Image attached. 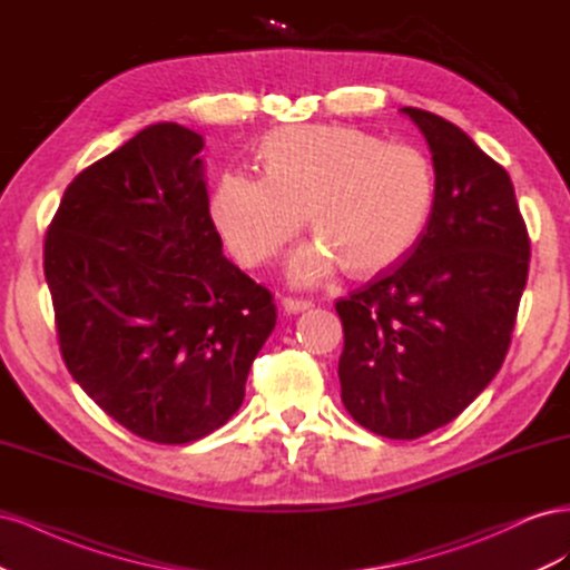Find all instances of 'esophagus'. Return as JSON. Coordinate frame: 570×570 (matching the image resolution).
I'll return each mask as SVG.
<instances>
[{"label": "esophagus", "instance_id": "esophagus-1", "mask_svg": "<svg viewBox=\"0 0 570 570\" xmlns=\"http://www.w3.org/2000/svg\"><path fill=\"white\" fill-rule=\"evenodd\" d=\"M314 302L312 299H302V297H283V308L287 314H299L306 312V308H312Z\"/></svg>", "mask_w": 570, "mask_h": 570}]
</instances>
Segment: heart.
Segmentation results:
<instances>
[{"mask_svg": "<svg viewBox=\"0 0 570 570\" xmlns=\"http://www.w3.org/2000/svg\"><path fill=\"white\" fill-rule=\"evenodd\" d=\"M264 176L226 170L212 218L239 264L254 268L289 243L304 216L318 243L289 258L297 283H314L335 262L377 273L425 233L435 209V166L416 145L342 126H289L262 145Z\"/></svg>", "mask_w": 570, "mask_h": 570, "instance_id": "heart-1", "label": "heart"}]
</instances>
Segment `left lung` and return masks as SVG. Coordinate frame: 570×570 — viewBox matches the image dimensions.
Returning <instances> with one entry per match:
<instances>
[{
	"mask_svg": "<svg viewBox=\"0 0 570 570\" xmlns=\"http://www.w3.org/2000/svg\"><path fill=\"white\" fill-rule=\"evenodd\" d=\"M402 111L433 151L435 209L404 258L335 302L337 375L358 425L416 440L454 421L502 368L530 237L502 166L442 116Z\"/></svg>",
	"mask_w": 570,
	"mask_h": 570,
	"instance_id": "1",
	"label": "left lung"
}]
</instances>
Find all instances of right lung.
I'll return each mask as SVG.
<instances>
[{
    "instance_id": "right-lung-1",
    "label": "right lung",
    "mask_w": 570,
    "mask_h": 570,
    "mask_svg": "<svg viewBox=\"0 0 570 570\" xmlns=\"http://www.w3.org/2000/svg\"><path fill=\"white\" fill-rule=\"evenodd\" d=\"M202 135L137 132L66 187L45 235L63 364L137 438L185 444L245 400L273 295L223 256Z\"/></svg>"
}]
</instances>
